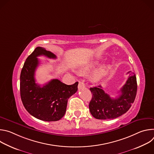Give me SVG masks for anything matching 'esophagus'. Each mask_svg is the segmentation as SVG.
<instances>
[{"label": "esophagus", "instance_id": "1", "mask_svg": "<svg viewBox=\"0 0 154 154\" xmlns=\"http://www.w3.org/2000/svg\"><path fill=\"white\" fill-rule=\"evenodd\" d=\"M85 87V83L83 82H79V85H78V88L79 90L82 89V88Z\"/></svg>", "mask_w": 154, "mask_h": 154}]
</instances>
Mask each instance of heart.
Segmentation results:
<instances>
[{"label":"heart","mask_w":154,"mask_h":154,"mask_svg":"<svg viewBox=\"0 0 154 154\" xmlns=\"http://www.w3.org/2000/svg\"><path fill=\"white\" fill-rule=\"evenodd\" d=\"M97 65V63L96 61H91L84 65L83 67H82L80 68V72L84 74L89 73L96 68ZM109 68V65H105L103 66L100 68L98 70H97L94 73L92 77L93 80L94 82H99L103 78H104L106 75Z\"/></svg>","instance_id":"obj_1"}]
</instances>
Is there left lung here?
<instances>
[{"mask_svg": "<svg viewBox=\"0 0 154 154\" xmlns=\"http://www.w3.org/2000/svg\"><path fill=\"white\" fill-rule=\"evenodd\" d=\"M90 90L93 94L89 104L92 116L97 119H115L125 113L134 103L137 92V77L135 74L129 76L119 91L121 94L115 99L105 93L100 85Z\"/></svg>", "mask_w": 154, "mask_h": 154, "instance_id": "left-lung-1", "label": "left lung"}]
</instances>
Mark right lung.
Returning a JSON list of instances; mask_svg holds the SVG:
<instances>
[{"label":"right lung","instance_id":"obj_1","mask_svg":"<svg viewBox=\"0 0 154 154\" xmlns=\"http://www.w3.org/2000/svg\"><path fill=\"white\" fill-rule=\"evenodd\" d=\"M56 58L55 54L37 47L26 59L20 75V93L26 110L45 121H57L64 115L68 99L78 90V82L71 85L53 79L41 86L36 83L35 73L39 64L38 57Z\"/></svg>","mask_w":154,"mask_h":154}]
</instances>
